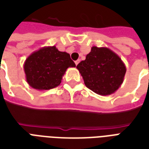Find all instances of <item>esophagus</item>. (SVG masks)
<instances>
[{"label":"esophagus","instance_id":"esophagus-1","mask_svg":"<svg viewBox=\"0 0 149 149\" xmlns=\"http://www.w3.org/2000/svg\"><path fill=\"white\" fill-rule=\"evenodd\" d=\"M79 62H80V60H76V61H75V62H74V63H75V64H76V65H78V63H79Z\"/></svg>","mask_w":149,"mask_h":149}]
</instances>
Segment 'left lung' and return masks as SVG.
<instances>
[{
  "instance_id": "left-lung-1",
  "label": "left lung",
  "mask_w": 149,
  "mask_h": 149,
  "mask_svg": "<svg viewBox=\"0 0 149 149\" xmlns=\"http://www.w3.org/2000/svg\"><path fill=\"white\" fill-rule=\"evenodd\" d=\"M77 68L86 86L101 96L112 94L121 86L126 71L121 58L106 47H92Z\"/></svg>"
}]
</instances>
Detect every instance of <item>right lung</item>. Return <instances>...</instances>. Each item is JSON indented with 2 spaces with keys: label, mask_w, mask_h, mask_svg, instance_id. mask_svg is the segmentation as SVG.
Here are the masks:
<instances>
[{
  "label": "right lung",
  "mask_w": 149,
  "mask_h": 149,
  "mask_svg": "<svg viewBox=\"0 0 149 149\" xmlns=\"http://www.w3.org/2000/svg\"><path fill=\"white\" fill-rule=\"evenodd\" d=\"M75 63L66 52L56 46H45L32 52L24 62L26 80L38 90H49L57 87L68 68Z\"/></svg>",
  "instance_id": "obj_1"
}]
</instances>
